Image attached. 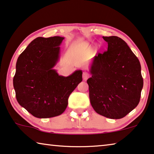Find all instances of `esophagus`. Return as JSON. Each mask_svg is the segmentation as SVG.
<instances>
[{
  "label": "esophagus",
  "mask_w": 154,
  "mask_h": 154,
  "mask_svg": "<svg viewBox=\"0 0 154 154\" xmlns=\"http://www.w3.org/2000/svg\"><path fill=\"white\" fill-rule=\"evenodd\" d=\"M90 77V75H89L88 72H83V79L84 80H86L88 78Z\"/></svg>",
  "instance_id": "34e87169"
}]
</instances>
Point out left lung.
I'll list each match as a JSON object with an SVG mask.
<instances>
[{
    "mask_svg": "<svg viewBox=\"0 0 154 154\" xmlns=\"http://www.w3.org/2000/svg\"><path fill=\"white\" fill-rule=\"evenodd\" d=\"M108 49L93 59L87 80L91 104L96 113L111 119L125 117L140 102L143 87L141 66L127 43L103 36Z\"/></svg>",
    "mask_w": 154,
    "mask_h": 154,
    "instance_id": "obj_1",
    "label": "left lung"
}]
</instances>
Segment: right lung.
Listing matches in <instances>:
<instances>
[{
	"instance_id": "right-lung-1",
	"label": "right lung",
	"mask_w": 154,
	"mask_h": 154,
	"mask_svg": "<svg viewBox=\"0 0 154 154\" xmlns=\"http://www.w3.org/2000/svg\"><path fill=\"white\" fill-rule=\"evenodd\" d=\"M63 38H36L17 59L13 79L16 97L18 104L36 118L62 114L71 93L82 81V70L63 77L53 69Z\"/></svg>"
}]
</instances>
